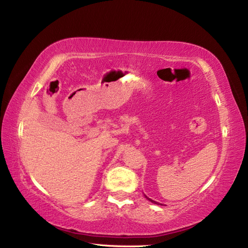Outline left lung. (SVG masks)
<instances>
[{"mask_svg":"<svg viewBox=\"0 0 248 248\" xmlns=\"http://www.w3.org/2000/svg\"><path fill=\"white\" fill-rule=\"evenodd\" d=\"M145 197H146V196H145ZM147 198V197H146ZM148 199V200L150 201V202H153V203H155V204H158V202H156V201H154V200H152V199H149V198H147Z\"/></svg>","mask_w":248,"mask_h":248,"instance_id":"obj_1","label":"left lung"}]
</instances>
